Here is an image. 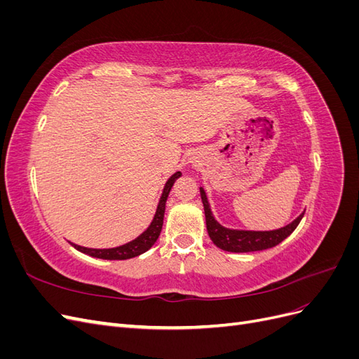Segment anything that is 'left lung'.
Here are the masks:
<instances>
[{
  "instance_id": "left-lung-1",
  "label": "left lung",
  "mask_w": 359,
  "mask_h": 359,
  "mask_svg": "<svg viewBox=\"0 0 359 359\" xmlns=\"http://www.w3.org/2000/svg\"><path fill=\"white\" fill-rule=\"evenodd\" d=\"M201 198L205 210V220H206V229L212 243L224 250V252L232 253H248V252H260V250H266L271 247H276L297 229L304 214H301L297 220H293L290 224L281 227L277 231H268V232H255V231H232L226 229L222 224L215 222L211 214L208 201H206V194L203 189H201Z\"/></svg>"
}]
</instances>
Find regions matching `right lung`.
I'll list each match as a JSON object with an SVG mask.
<instances>
[{"mask_svg": "<svg viewBox=\"0 0 359 359\" xmlns=\"http://www.w3.org/2000/svg\"><path fill=\"white\" fill-rule=\"evenodd\" d=\"M180 177H181V172H177L168 180L165 190H163V194L160 198L157 212L154 215L153 223H151L148 229L142 235H139L136 240L130 241L124 245L115 247V248H86V247H81L76 244H72V245L85 255L93 256V257H99V259H106V260H124V259H132V257H136L139 255L145 253L147 250H149L154 245L157 238L160 236L161 227H163V219H165V210H166V201L169 196V191L173 186V182H175Z\"/></svg>", "mask_w": 359, "mask_h": 359, "instance_id": "add662e5", "label": "right lung"}]
</instances>
